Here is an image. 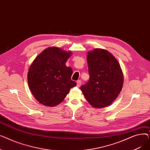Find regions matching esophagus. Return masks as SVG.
Segmentation results:
<instances>
[{
    "label": "esophagus",
    "mask_w": 150,
    "mask_h": 150,
    "mask_svg": "<svg viewBox=\"0 0 150 150\" xmlns=\"http://www.w3.org/2000/svg\"><path fill=\"white\" fill-rule=\"evenodd\" d=\"M81 84V81L80 80H78L76 81V86L77 87H80V86Z\"/></svg>",
    "instance_id": "1"
}]
</instances>
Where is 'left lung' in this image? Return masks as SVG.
<instances>
[{"label": "left lung", "mask_w": 150, "mask_h": 150, "mask_svg": "<svg viewBox=\"0 0 150 150\" xmlns=\"http://www.w3.org/2000/svg\"><path fill=\"white\" fill-rule=\"evenodd\" d=\"M89 80L81 90L95 108L109 106L119 96L123 84V74L119 61L103 49H95L87 54Z\"/></svg>", "instance_id": "1"}]
</instances>
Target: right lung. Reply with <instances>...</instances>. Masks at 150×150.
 Wrapping results in <instances>:
<instances>
[{
	"instance_id": "1",
	"label": "right lung",
	"mask_w": 150,
	"mask_h": 150,
	"mask_svg": "<svg viewBox=\"0 0 150 150\" xmlns=\"http://www.w3.org/2000/svg\"><path fill=\"white\" fill-rule=\"evenodd\" d=\"M57 47L43 50L28 69L27 80L29 88L35 98L42 105L54 107L64 100L70 89L76 86L71 80L73 70L66 66L72 55Z\"/></svg>"
}]
</instances>
